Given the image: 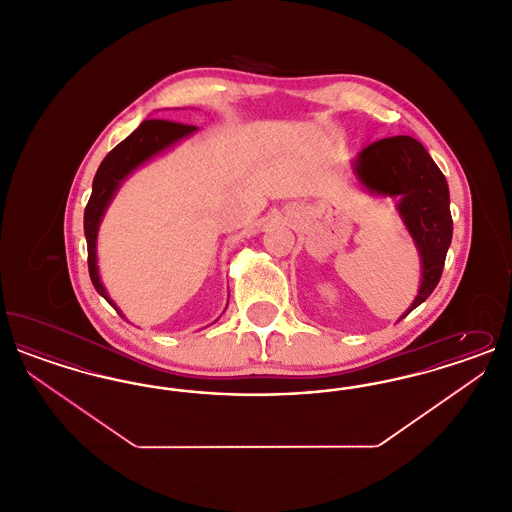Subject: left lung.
I'll return each mask as SVG.
<instances>
[{
    "instance_id": "left-lung-1",
    "label": "left lung",
    "mask_w": 512,
    "mask_h": 512,
    "mask_svg": "<svg viewBox=\"0 0 512 512\" xmlns=\"http://www.w3.org/2000/svg\"><path fill=\"white\" fill-rule=\"evenodd\" d=\"M357 176L376 194L399 195V213L422 257V284L407 317L436 290L453 238L447 180L411 136H391L365 147L357 159ZM401 317V318H403Z\"/></svg>"
}]
</instances>
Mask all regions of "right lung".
<instances>
[{
  "label": "right lung",
  "mask_w": 512,
  "mask_h": 512,
  "mask_svg": "<svg viewBox=\"0 0 512 512\" xmlns=\"http://www.w3.org/2000/svg\"><path fill=\"white\" fill-rule=\"evenodd\" d=\"M194 130L195 126L192 124L165 121V119H149V121L142 122L126 140H122L119 146L113 147L99 165L96 178H94V186H92V195H90V201L84 211V234H86V244H88V270H90L92 284L98 290L99 295H103L115 309H117V305L111 301L103 284L99 282L98 265H96V238H98L99 220L103 217L111 197L119 188L124 176H128L138 165H142L155 153L172 146L180 138L192 134ZM117 313L121 315L119 309H117Z\"/></svg>",
  "instance_id": "add662e5"
}]
</instances>
